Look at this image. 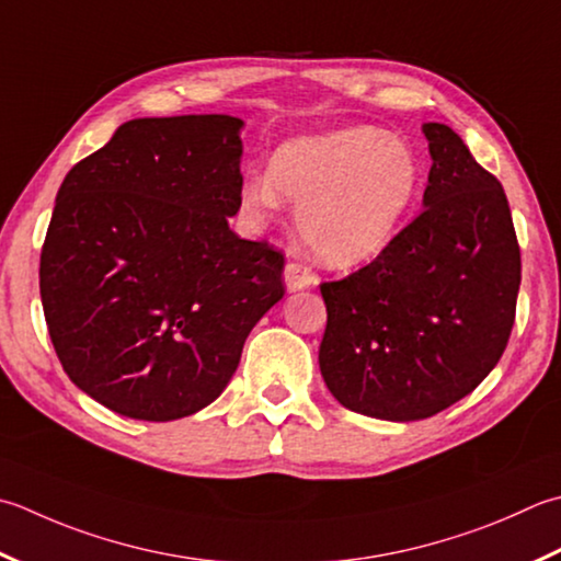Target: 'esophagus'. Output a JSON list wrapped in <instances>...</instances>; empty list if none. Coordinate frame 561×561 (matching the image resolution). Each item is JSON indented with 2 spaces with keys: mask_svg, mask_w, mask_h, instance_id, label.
<instances>
[{
  "mask_svg": "<svg viewBox=\"0 0 561 561\" xmlns=\"http://www.w3.org/2000/svg\"><path fill=\"white\" fill-rule=\"evenodd\" d=\"M284 282H287L289 291H301V289L313 287L318 277L311 272L309 265L291 260V262H287V270H284Z\"/></svg>",
  "mask_w": 561,
  "mask_h": 561,
  "instance_id": "34e87169",
  "label": "esophagus"
}]
</instances>
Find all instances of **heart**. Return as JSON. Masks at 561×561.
<instances>
[{
  "label": "heart",
  "mask_w": 561,
  "mask_h": 561,
  "mask_svg": "<svg viewBox=\"0 0 561 561\" xmlns=\"http://www.w3.org/2000/svg\"><path fill=\"white\" fill-rule=\"evenodd\" d=\"M421 190L419 158L387 130L355 126L284 142L270 172L250 170L238 202L252 224H267L284 199L299 206V233L331 267L381 255Z\"/></svg>",
  "instance_id": "b5f03b06"
}]
</instances>
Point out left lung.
<instances>
[{"instance_id":"8db88e82","label":"left lung","mask_w":561,"mask_h":561,"mask_svg":"<svg viewBox=\"0 0 561 561\" xmlns=\"http://www.w3.org/2000/svg\"><path fill=\"white\" fill-rule=\"evenodd\" d=\"M433 168L423 211L345 279L323 282L318 350L345 409L421 421L474 391L515 323L520 248L506 192L445 124H425Z\"/></svg>"}]
</instances>
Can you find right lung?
Returning <instances> with one entry per match:
<instances>
[{
    "mask_svg": "<svg viewBox=\"0 0 561 561\" xmlns=\"http://www.w3.org/2000/svg\"><path fill=\"white\" fill-rule=\"evenodd\" d=\"M240 128L226 114L134 118L62 180L41 301L77 387L136 421L221 397L252 328L284 296V255L228 228Z\"/></svg>",
    "mask_w": 561,
    "mask_h": 561,
    "instance_id": "add662e5",
    "label": "right lung"
}]
</instances>
